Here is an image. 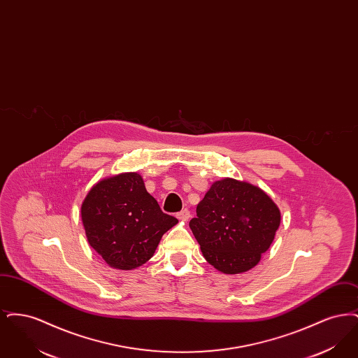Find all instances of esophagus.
Masks as SVG:
<instances>
[{
    "label": "esophagus",
    "instance_id": "esophagus-1",
    "mask_svg": "<svg viewBox=\"0 0 358 358\" xmlns=\"http://www.w3.org/2000/svg\"><path fill=\"white\" fill-rule=\"evenodd\" d=\"M177 217L181 220V222H187L189 217H190V212L187 209H182L181 212L177 213Z\"/></svg>",
    "mask_w": 358,
    "mask_h": 358
}]
</instances>
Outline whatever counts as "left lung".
I'll use <instances>...</instances> for the list:
<instances>
[{
	"instance_id": "1",
	"label": "left lung",
	"mask_w": 358,
	"mask_h": 358,
	"mask_svg": "<svg viewBox=\"0 0 358 358\" xmlns=\"http://www.w3.org/2000/svg\"><path fill=\"white\" fill-rule=\"evenodd\" d=\"M189 227L205 260L227 275L254 268L273 244L280 210L260 187L225 177L197 205Z\"/></svg>"
}]
</instances>
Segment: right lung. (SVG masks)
<instances>
[{
	"label": "right lung",
	"mask_w": 358,
	"mask_h": 358,
	"mask_svg": "<svg viewBox=\"0 0 358 358\" xmlns=\"http://www.w3.org/2000/svg\"><path fill=\"white\" fill-rule=\"evenodd\" d=\"M88 244L111 268L136 270L153 257L178 220L161 210L136 171L106 177L91 187L80 208Z\"/></svg>",
	"instance_id": "obj_1"
}]
</instances>
